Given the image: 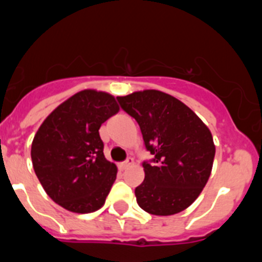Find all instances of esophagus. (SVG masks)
<instances>
[{"label":"esophagus","mask_w":262,"mask_h":262,"mask_svg":"<svg viewBox=\"0 0 262 262\" xmlns=\"http://www.w3.org/2000/svg\"><path fill=\"white\" fill-rule=\"evenodd\" d=\"M132 164H133V159L128 158L125 161H123V163H120L119 168H120V169H121V170H124V169H126V168H128V167H130Z\"/></svg>","instance_id":"34e87169"}]
</instances>
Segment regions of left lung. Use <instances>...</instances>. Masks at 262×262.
Returning <instances> with one entry per match:
<instances>
[{
	"instance_id": "8db88e82",
	"label": "left lung",
	"mask_w": 262,
	"mask_h": 262,
	"mask_svg": "<svg viewBox=\"0 0 262 262\" xmlns=\"http://www.w3.org/2000/svg\"><path fill=\"white\" fill-rule=\"evenodd\" d=\"M138 123L145 147V180L136 187L137 203L156 216L182 212L199 196L211 176L216 148L202 120L177 98L159 90L117 97Z\"/></svg>"
}]
</instances>
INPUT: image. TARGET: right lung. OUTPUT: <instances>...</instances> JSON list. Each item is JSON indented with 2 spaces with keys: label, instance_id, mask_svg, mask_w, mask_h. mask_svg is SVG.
<instances>
[{
  "label": "right lung",
  "instance_id": "add662e5",
  "mask_svg": "<svg viewBox=\"0 0 262 262\" xmlns=\"http://www.w3.org/2000/svg\"><path fill=\"white\" fill-rule=\"evenodd\" d=\"M117 111L111 94L82 90L41 124L32 142V164L46 194L63 208L90 213L106 202L117 169L104 158L99 128Z\"/></svg>",
  "mask_w": 262,
  "mask_h": 262
}]
</instances>
